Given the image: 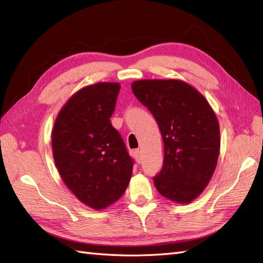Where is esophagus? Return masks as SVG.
<instances>
[{
	"instance_id": "1",
	"label": "esophagus",
	"mask_w": 263,
	"mask_h": 263,
	"mask_svg": "<svg viewBox=\"0 0 263 263\" xmlns=\"http://www.w3.org/2000/svg\"><path fill=\"white\" fill-rule=\"evenodd\" d=\"M132 155H133V157L136 158V160L138 161V163H140V160H141V157H140V150L139 149H136V150H133L132 152Z\"/></svg>"
}]
</instances>
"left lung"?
Here are the masks:
<instances>
[{
    "mask_svg": "<svg viewBox=\"0 0 263 263\" xmlns=\"http://www.w3.org/2000/svg\"><path fill=\"white\" fill-rule=\"evenodd\" d=\"M132 91L158 123L164 164L157 191L176 203L192 202L208 185L220 150L219 123L202 93L178 79L133 81Z\"/></svg>",
    "mask_w": 263,
    "mask_h": 263,
    "instance_id": "obj_1",
    "label": "left lung"
}]
</instances>
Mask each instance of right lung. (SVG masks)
<instances>
[{
	"mask_svg": "<svg viewBox=\"0 0 263 263\" xmlns=\"http://www.w3.org/2000/svg\"><path fill=\"white\" fill-rule=\"evenodd\" d=\"M121 85L98 82L66 100L54 122L53 158L61 177L83 204L103 210L119 200L133 160L110 123Z\"/></svg>",
	"mask_w": 263,
	"mask_h": 263,
	"instance_id": "right-lung-1",
	"label": "right lung"
}]
</instances>
